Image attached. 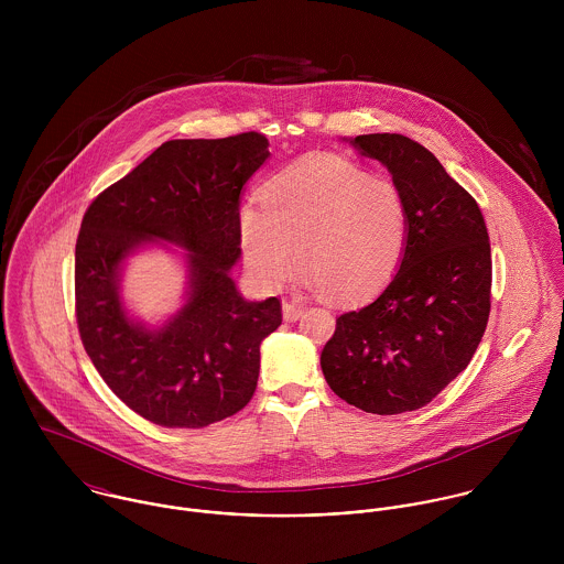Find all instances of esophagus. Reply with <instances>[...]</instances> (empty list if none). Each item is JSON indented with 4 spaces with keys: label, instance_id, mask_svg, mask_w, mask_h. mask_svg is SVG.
Masks as SVG:
<instances>
[{
    "label": "esophagus",
    "instance_id": "1",
    "mask_svg": "<svg viewBox=\"0 0 564 564\" xmlns=\"http://www.w3.org/2000/svg\"><path fill=\"white\" fill-rule=\"evenodd\" d=\"M304 311H306V306L297 300H291V302L282 304V315H284L286 322H297L304 315Z\"/></svg>",
    "mask_w": 564,
    "mask_h": 564
}]
</instances>
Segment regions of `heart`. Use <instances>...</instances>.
Returning <instances> with one entry per match:
<instances>
[{"label":"heart","mask_w":564,"mask_h":564,"mask_svg":"<svg viewBox=\"0 0 564 564\" xmlns=\"http://www.w3.org/2000/svg\"><path fill=\"white\" fill-rule=\"evenodd\" d=\"M242 260L264 289L284 282L297 262L311 289L358 302L395 275L408 241L402 188L356 162L308 156L273 175L262 204L239 213Z\"/></svg>","instance_id":"b5f03b06"}]
</instances>
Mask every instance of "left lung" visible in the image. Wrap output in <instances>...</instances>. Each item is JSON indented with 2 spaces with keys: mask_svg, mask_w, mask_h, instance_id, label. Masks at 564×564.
Listing matches in <instances>:
<instances>
[{
  "mask_svg": "<svg viewBox=\"0 0 564 564\" xmlns=\"http://www.w3.org/2000/svg\"><path fill=\"white\" fill-rule=\"evenodd\" d=\"M402 188L408 241L382 295L336 319L322 351L329 389L373 414L432 402L471 362L490 313V242L478 202L432 152L403 134H362Z\"/></svg>",
  "mask_w": 564,
  "mask_h": 564,
  "instance_id": "obj_1",
  "label": "left lung"
}]
</instances>
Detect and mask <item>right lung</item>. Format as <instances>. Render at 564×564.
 <instances>
[{"label":"right lung","mask_w":564,"mask_h":564,"mask_svg":"<svg viewBox=\"0 0 564 564\" xmlns=\"http://www.w3.org/2000/svg\"><path fill=\"white\" fill-rule=\"evenodd\" d=\"M258 132L175 139L101 191L76 242L82 345L110 391L164 427H206L245 408L258 382L260 343L280 327L278 297L247 302L230 278L241 256L245 182L269 159ZM154 238L189 249L192 291L161 330L120 306V262Z\"/></svg>","instance_id":"add662e5"}]
</instances>
